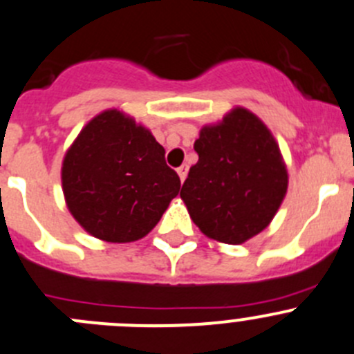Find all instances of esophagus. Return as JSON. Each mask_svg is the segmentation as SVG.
<instances>
[{"label":"esophagus","mask_w":354,"mask_h":354,"mask_svg":"<svg viewBox=\"0 0 354 354\" xmlns=\"http://www.w3.org/2000/svg\"><path fill=\"white\" fill-rule=\"evenodd\" d=\"M177 174H179V177H180V180H186V175H187V165H180L179 168H177Z\"/></svg>","instance_id":"34e87169"}]
</instances>
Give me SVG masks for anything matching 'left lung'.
<instances>
[{"instance_id": "obj_1", "label": "left lung", "mask_w": 354, "mask_h": 354, "mask_svg": "<svg viewBox=\"0 0 354 354\" xmlns=\"http://www.w3.org/2000/svg\"><path fill=\"white\" fill-rule=\"evenodd\" d=\"M180 198L208 238L240 245L268 227L283 201L288 175L280 147L264 123L236 107L194 142Z\"/></svg>"}]
</instances>
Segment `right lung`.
Returning a JSON list of instances; mask_svg holds the SVG:
<instances>
[{
  "mask_svg": "<svg viewBox=\"0 0 354 354\" xmlns=\"http://www.w3.org/2000/svg\"><path fill=\"white\" fill-rule=\"evenodd\" d=\"M62 189L83 230L127 243L158 224L179 194L180 179L149 130L109 109L93 118L66 153Z\"/></svg>",
  "mask_w": 354,
  "mask_h": 354,
  "instance_id": "obj_1",
  "label": "right lung"
}]
</instances>
